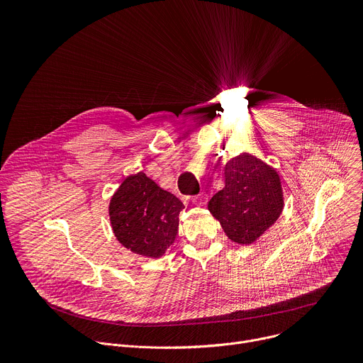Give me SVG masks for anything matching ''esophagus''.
I'll return each mask as SVG.
<instances>
[{
  "instance_id": "1",
  "label": "esophagus",
  "mask_w": 363,
  "mask_h": 363,
  "mask_svg": "<svg viewBox=\"0 0 363 363\" xmlns=\"http://www.w3.org/2000/svg\"><path fill=\"white\" fill-rule=\"evenodd\" d=\"M206 201H208V198H206V194H205V192H201V194H198V195H195V196L192 198V202H194L195 205H203Z\"/></svg>"
}]
</instances>
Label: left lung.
Returning a JSON list of instances; mask_svg holds the SVG:
<instances>
[{"instance_id":"obj_1","label":"left lung","mask_w":363,"mask_h":363,"mask_svg":"<svg viewBox=\"0 0 363 363\" xmlns=\"http://www.w3.org/2000/svg\"><path fill=\"white\" fill-rule=\"evenodd\" d=\"M208 210L233 241L254 242L281 214L279 174L252 155H240L224 167V188L210 199Z\"/></svg>"}]
</instances>
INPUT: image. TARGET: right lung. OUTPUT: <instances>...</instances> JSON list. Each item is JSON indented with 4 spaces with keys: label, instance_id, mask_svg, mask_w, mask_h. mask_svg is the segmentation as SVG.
Masks as SVG:
<instances>
[{
    "label": "right lung",
    "instance_id": "1",
    "mask_svg": "<svg viewBox=\"0 0 363 363\" xmlns=\"http://www.w3.org/2000/svg\"><path fill=\"white\" fill-rule=\"evenodd\" d=\"M182 202L164 191L143 172L126 178L109 206L116 238L128 250L161 257L178 234Z\"/></svg>",
    "mask_w": 363,
    "mask_h": 363
}]
</instances>
